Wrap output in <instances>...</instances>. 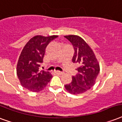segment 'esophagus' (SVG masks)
Listing matches in <instances>:
<instances>
[{
	"mask_svg": "<svg viewBox=\"0 0 122 122\" xmlns=\"http://www.w3.org/2000/svg\"><path fill=\"white\" fill-rule=\"evenodd\" d=\"M55 72L57 74H59V75H63V73L62 71H55Z\"/></svg>",
	"mask_w": 122,
	"mask_h": 122,
	"instance_id": "1",
	"label": "esophagus"
}]
</instances>
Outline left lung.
I'll list each match as a JSON object with an SVG mask.
<instances>
[{"instance_id":"obj_1","label":"left lung","mask_w":122,"mask_h":122,"mask_svg":"<svg viewBox=\"0 0 122 122\" xmlns=\"http://www.w3.org/2000/svg\"><path fill=\"white\" fill-rule=\"evenodd\" d=\"M71 43L74 49L72 61L79 65L77 73L72 81L65 86V89L73 95L84 93L95 84L100 71V65L93 51L87 43L77 35L65 36Z\"/></svg>"}]
</instances>
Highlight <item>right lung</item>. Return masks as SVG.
Masks as SVG:
<instances>
[{
    "instance_id": "right-lung-1",
    "label": "right lung",
    "mask_w": 122,
    "mask_h": 122,
    "mask_svg": "<svg viewBox=\"0 0 122 122\" xmlns=\"http://www.w3.org/2000/svg\"><path fill=\"white\" fill-rule=\"evenodd\" d=\"M57 36H35L24 46L19 56L16 73L23 87L32 92L43 90L52 77L49 71L39 70L46 46Z\"/></svg>"
}]
</instances>
